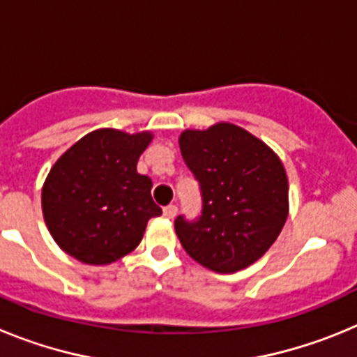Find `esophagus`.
Wrapping results in <instances>:
<instances>
[{"mask_svg":"<svg viewBox=\"0 0 357 357\" xmlns=\"http://www.w3.org/2000/svg\"><path fill=\"white\" fill-rule=\"evenodd\" d=\"M162 213H164V216L168 218V220H172V218H175V214H176V206H166L162 209Z\"/></svg>","mask_w":357,"mask_h":357,"instance_id":"1","label":"esophagus"}]
</instances>
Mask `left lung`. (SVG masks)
I'll return each mask as SVG.
<instances>
[{
    "label": "left lung",
    "instance_id": "8db88e82",
    "mask_svg": "<svg viewBox=\"0 0 357 357\" xmlns=\"http://www.w3.org/2000/svg\"><path fill=\"white\" fill-rule=\"evenodd\" d=\"M178 144L202 198L200 216H176L182 247L213 272L250 266L272 247L288 218L284 166L263 141L230 123L185 130Z\"/></svg>",
    "mask_w": 357,
    "mask_h": 357
}]
</instances>
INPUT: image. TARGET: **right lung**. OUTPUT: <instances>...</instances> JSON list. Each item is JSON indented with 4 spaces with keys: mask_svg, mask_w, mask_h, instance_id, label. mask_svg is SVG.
Returning a JSON list of instances; mask_svg holds the SVG:
<instances>
[{
    "mask_svg": "<svg viewBox=\"0 0 357 357\" xmlns=\"http://www.w3.org/2000/svg\"><path fill=\"white\" fill-rule=\"evenodd\" d=\"M151 134L102 128L73 144L50 172L43 213L56 245L87 264L121 259L141 243L150 218L162 214L151 181L137 173Z\"/></svg>",
    "mask_w": 357,
    "mask_h": 357,
    "instance_id": "1",
    "label": "right lung"
}]
</instances>
